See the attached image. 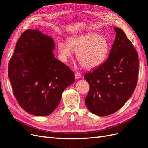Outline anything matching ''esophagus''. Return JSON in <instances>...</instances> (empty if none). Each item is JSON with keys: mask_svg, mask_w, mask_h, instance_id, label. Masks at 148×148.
Listing matches in <instances>:
<instances>
[{"mask_svg": "<svg viewBox=\"0 0 148 148\" xmlns=\"http://www.w3.org/2000/svg\"><path fill=\"white\" fill-rule=\"evenodd\" d=\"M75 77L77 79H78V78L81 77V73L78 72V71H77V72L75 73Z\"/></svg>", "mask_w": 148, "mask_h": 148, "instance_id": "obj_1", "label": "esophagus"}]
</instances>
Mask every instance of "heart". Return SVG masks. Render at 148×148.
I'll return each instance as SVG.
<instances>
[{
    "label": "heart",
    "mask_w": 148,
    "mask_h": 148,
    "mask_svg": "<svg viewBox=\"0 0 148 148\" xmlns=\"http://www.w3.org/2000/svg\"><path fill=\"white\" fill-rule=\"evenodd\" d=\"M109 43L101 35L86 33L71 37L68 43L57 42V49L62 61L67 62L77 52V58L83 67L93 69L101 65L106 59L109 52Z\"/></svg>",
    "instance_id": "heart-1"
}]
</instances>
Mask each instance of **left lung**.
<instances>
[{"mask_svg":"<svg viewBox=\"0 0 148 148\" xmlns=\"http://www.w3.org/2000/svg\"><path fill=\"white\" fill-rule=\"evenodd\" d=\"M114 29L115 39L108 59L84 76L89 84L85 104L101 117L119 110L131 97L138 82L137 52L122 29Z\"/></svg>","mask_w":148,"mask_h":148,"instance_id":"8db88e82","label":"left lung"}]
</instances>
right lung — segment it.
Segmentation results:
<instances>
[{
  "label": "right lung",
  "mask_w": 148,
  "mask_h": 148,
  "mask_svg": "<svg viewBox=\"0 0 148 148\" xmlns=\"http://www.w3.org/2000/svg\"><path fill=\"white\" fill-rule=\"evenodd\" d=\"M53 39L41 31L22 33L8 64V78L21 107L36 116L51 114L62 93L75 81L73 71L57 60Z\"/></svg>",
  "instance_id": "right-lung-1"
}]
</instances>
